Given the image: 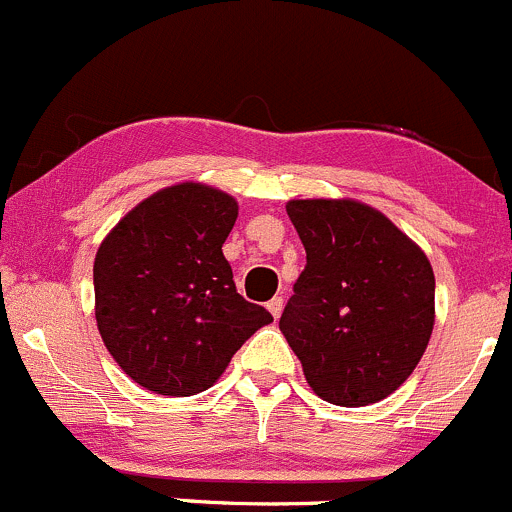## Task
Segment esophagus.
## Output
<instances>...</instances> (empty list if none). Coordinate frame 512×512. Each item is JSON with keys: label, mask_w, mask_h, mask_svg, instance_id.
Here are the masks:
<instances>
[{"label": "esophagus", "mask_w": 512, "mask_h": 512, "mask_svg": "<svg viewBox=\"0 0 512 512\" xmlns=\"http://www.w3.org/2000/svg\"><path fill=\"white\" fill-rule=\"evenodd\" d=\"M266 308H268V311H271L273 318H278V316H281V311H283V298L281 296H273L271 301L266 303Z\"/></svg>", "instance_id": "esophagus-1"}]
</instances>
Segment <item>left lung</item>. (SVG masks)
Segmentation results:
<instances>
[{"label": "left lung", "mask_w": 512, "mask_h": 512, "mask_svg": "<svg viewBox=\"0 0 512 512\" xmlns=\"http://www.w3.org/2000/svg\"><path fill=\"white\" fill-rule=\"evenodd\" d=\"M306 249L278 328L308 386L333 406H371L406 383L433 333L430 261L361 201L286 204Z\"/></svg>", "instance_id": "1"}]
</instances>
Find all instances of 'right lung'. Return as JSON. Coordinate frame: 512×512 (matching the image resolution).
<instances>
[{
	"instance_id": "add662e5",
	"label": "right lung",
	"mask_w": 512,
	"mask_h": 512,
	"mask_svg": "<svg viewBox=\"0 0 512 512\" xmlns=\"http://www.w3.org/2000/svg\"><path fill=\"white\" fill-rule=\"evenodd\" d=\"M236 216L229 194L186 181L141 201L101 241L96 326L121 371L146 391H206L273 321L236 291L221 251Z\"/></svg>"
}]
</instances>
